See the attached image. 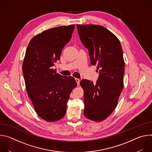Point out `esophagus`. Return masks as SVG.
<instances>
[{
    "label": "esophagus",
    "mask_w": 152,
    "mask_h": 152,
    "mask_svg": "<svg viewBox=\"0 0 152 152\" xmlns=\"http://www.w3.org/2000/svg\"><path fill=\"white\" fill-rule=\"evenodd\" d=\"M75 80H76V82H77V85H79V83H80V79H78V78H75Z\"/></svg>",
    "instance_id": "1"
}]
</instances>
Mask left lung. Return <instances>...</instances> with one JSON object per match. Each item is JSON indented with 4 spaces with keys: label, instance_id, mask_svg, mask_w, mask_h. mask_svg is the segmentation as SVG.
Segmentation results:
<instances>
[{
    "label": "left lung",
    "instance_id": "obj_1",
    "mask_svg": "<svg viewBox=\"0 0 152 152\" xmlns=\"http://www.w3.org/2000/svg\"><path fill=\"white\" fill-rule=\"evenodd\" d=\"M79 35L88 49L93 66H97L96 83L83 79L84 115L89 120L102 121L116 107L123 88L125 63L118 38L104 27L96 25H77Z\"/></svg>",
    "mask_w": 152,
    "mask_h": 152
}]
</instances>
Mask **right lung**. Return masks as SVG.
I'll return each mask as SVG.
<instances>
[{
	"mask_svg": "<svg viewBox=\"0 0 152 152\" xmlns=\"http://www.w3.org/2000/svg\"><path fill=\"white\" fill-rule=\"evenodd\" d=\"M75 28L62 26L42 31L32 38L26 49L22 66L26 89L36 113L47 121L64 117L71 92L77 86L73 77L62 76L52 69Z\"/></svg>",
	"mask_w": 152,
	"mask_h": 152,
	"instance_id": "add662e5",
	"label": "right lung"
}]
</instances>
